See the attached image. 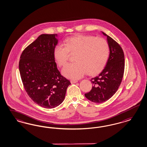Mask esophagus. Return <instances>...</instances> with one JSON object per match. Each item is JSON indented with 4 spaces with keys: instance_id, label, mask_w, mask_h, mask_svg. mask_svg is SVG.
Returning <instances> with one entry per match:
<instances>
[{
    "instance_id": "esophagus-1",
    "label": "esophagus",
    "mask_w": 147,
    "mask_h": 147,
    "mask_svg": "<svg viewBox=\"0 0 147 147\" xmlns=\"http://www.w3.org/2000/svg\"><path fill=\"white\" fill-rule=\"evenodd\" d=\"M78 81L77 80H71V84H76V82H78Z\"/></svg>"
}]
</instances>
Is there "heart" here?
Here are the masks:
<instances>
[{"label":"heart","mask_w":147,"mask_h":147,"mask_svg":"<svg viewBox=\"0 0 147 147\" xmlns=\"http://www.w3.org/2000/svg\"><path fill=\"white\" fill-rule=\"evenodd\" d=\"M65 45H56L53 55L58 66H62L66 63L70 54L76 53V62L68 63L62 69V75L68 79H79L87 71L90 75H96L105 67L109 49L107 41L102 38L76 35L65 40Z\"/></svg>","instance_id":"1"}]
</instances>
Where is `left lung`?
Segmentation results:
<instances>
[{
    "mask_svg": "<svg viewBox=\"0 0 147 147\" xmlns=\"http://www.w3.org/2000/svg\"><path fill=\"white\" fill-rule=\"evenodd\" d=\"M107 37L109 56L106 65L98 76L92 78L90 91L85 94L89 101L95 103L104 102L115 93L122 80L125 69V55L119 44L111 36L102 32Z\"/></svg>",
    "mask_w": 147,
    "mask_h": 147,
    "instance_id": "8db88e82",
    "label": "left lung"
}]
</instances>
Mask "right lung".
Instances as JSON below:
<instances>
[{"label":"right lung","instance_id":"right-lung-1","mask_svg":"<svg viewBox=\"0 0 147 147\" xmlns=\"http://www.w3.org/2000/svg\"><path fill=\"white\" fill-rule=\"evenodd\" d=\"M57 34H42L24 50L19 69L22 84L32 100L45 108H53L63 101L71 82L62 76L54 58Z\"/></svg>","mask_w":147,"mask_h":147}]
</instances>
